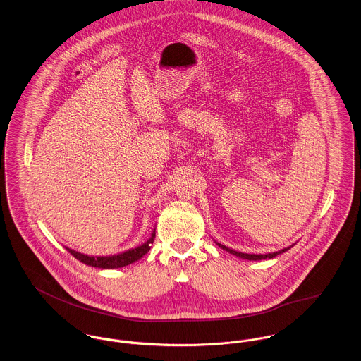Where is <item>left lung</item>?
<instances>
[{
    "label": "left lung",
    "instance_id": "8db88e82",
    "mask_svg": "<svg viewBox=\"0 0 361 361\" xmlns=\"http://www.w3.org/2000/svg\"><path fill=\"white\" fill-rule=\"evenodd\" d=\"M217 245H219L221 249L225 250V251H228V252H231V254H233V255H236V257L246 258V259H250V261L265 259V258H274V257H276L279 254H281V252H284V251H287V250L290 249V247H287V249L280 250V251H276V252H269V254H246V252H239V251H235V250L228 249V247L222 246L220 243H217Z\"/></svg>",
    "mask_w": 361,
    "mask_h": 361
}]
</instances>
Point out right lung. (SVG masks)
Listing matches in <instances>:
<instances>
[{"instance_id":"add662e5","label":"right lung","mask_w":361,"mask_h":361,"mask_svg":"<svg viewBox=\"0 0 361 361\" xmlns=\"http://www.w3.org/2000/svg\"><path fill=\"white\" fill-rule=\"evenodd\" d=\"M154 239H155V231H154L152 236L144 245H141L136 249L129 250V251H125L122 254H118V255H111V257H89V255H85V254H81L78 251L67 249V247L66 249L68 250V252L71 255H74L77 259H80L81 262L89 265V267L103 268V269H114V268H122V267L130 265L135 261L140 259L142 255H145L151 249V245L154 243Z\"/></svg>"}]
</instances>
